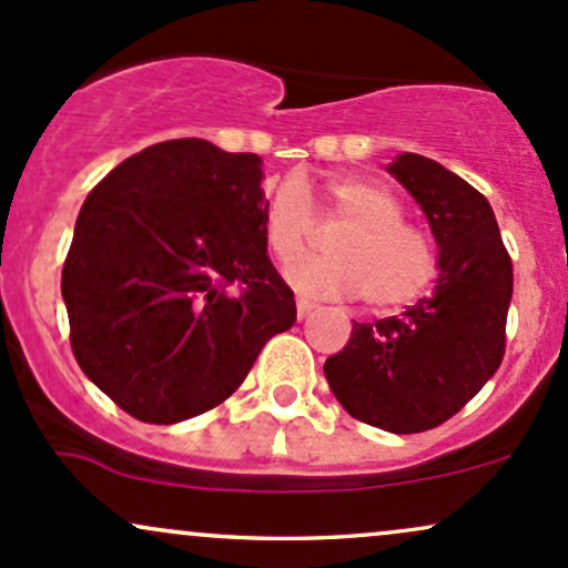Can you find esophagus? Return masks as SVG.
Returning <instances> with one entry per match:
<instances>
[{
  "label": "esophagus",
  "mask_w": 568,
  "mask_h": 568,
  "mask_svg": "<svg viewBox=\"0 0 568 568\" xmlns=\"http://www.w3.org/2000/svg\"><path fill=\"white\" fill-rule=\"evenodd\" d=\"M313 310H315V302H310V298H296V315H298V321H304V317L313 313Z\"/></svg>",
  "instance_id": "1"
}]
</instances>
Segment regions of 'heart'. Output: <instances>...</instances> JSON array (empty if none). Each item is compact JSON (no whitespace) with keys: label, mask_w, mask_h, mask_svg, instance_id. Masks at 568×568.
Wrapping results in <instances>:
<instances>
[{"label":"heart","mask_w":568,"mask_h":568,"mask_svg":"<svg viewBox=\"0 0 568 568\" xmlns=\"http://www.w3.org/2000/svg\"><path fill=\"white\" fill-rule=\"evenodd\" d=\"M328 236L323 258H298L313 236V199L302 180L285 178L264 204L266 247L285 266V280L304 296H358L377 313L407 307L426 294L439 272L434 240L404 217L394 191L355 174H334L323 185ZM297 261L294 262L293 258Z\"/></svg>","instance_id":"b5f03b06"}]
</instances>
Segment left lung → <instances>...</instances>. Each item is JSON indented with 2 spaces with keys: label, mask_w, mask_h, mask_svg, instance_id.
<instances>
[{
  "label": "left lung",
  "mask_w": 568,
  "mask_h": 568,
  "mask_svg": "<svg viewBox=\"0 0 568 568\" xmlns=\"http://www.w3.org/2000/svg\"><path fill=\"white\" fill-rule=\"evenodd\" d=\"M388 172L432 223L436 291L402 315L353 323L323 372L355 420L420 434L464 409L501 366L513 258L488 199L458 174L417 153H402Z\"/></svg>",
  "instance_id": "8db88e82"
}]
</instances>
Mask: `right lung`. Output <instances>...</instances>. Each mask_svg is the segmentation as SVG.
Masks as SVG:
<instances>
[{"label": "right lung", "mask_w": 568, "mask_h": 568, "mask_svg": "<svg viewBox=\"0 0 568 568\" xmlns=\"http://www.w3.org/2000/svg\"><path fill=\"white\" fill-rule=\"evenodd\" d=\"M261 159L170 140L85 199L61 270L74 361L142 423L226 402L261 347L296 323L266 255Z\"/></svg>", "instance_id": "right-lung-1"}]
</instances>
